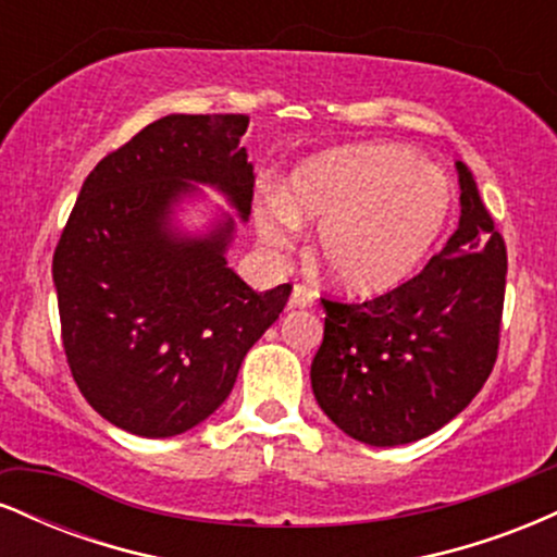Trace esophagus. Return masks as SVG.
<instances>
[{
	"instance_id": "esophagus-1",
	"label": "esophagus",
	"mask_w": 557,
	"mask_h": 557,
	"mask_svg": "<svg viewBox=\"0 0 557 557\" xmlns=\"http://www.w3.org/2000/svg\"><path fill=\"white\" fill-rule=\"evenodd\" d=\"M317 300V293L309 290L306 285H293L290 293V309H309L311 304Z\"/></svg>"
}]
</instances>
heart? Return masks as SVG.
Instances as JSON below:
<instances>
[{
	"label": "heart",
	"instance_id": "obj_1",
	"mask_svg": "<svg viewBox=\"0 0 557 557\" xmlns=\"http://www.w3.org/2000/svg\"><path fill=\"white\" fill-rule=\"evenodd\" d=\"M453 212L440 168L393 144L327 149L298 164L285 198L259 212V235L287 246L298 225H319L317 264L348 296H385L421 270Z\"/></svg>",
	"mask_w": 557,
	"mask_h": 557
}]
</instances>
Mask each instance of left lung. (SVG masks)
Returning a JSON list of instances; mask_svg holds the SVG:
<instances>
[{
    "instance_id": "obj_1",
    "label": "left lung",
    "mask_w": 557,
    "mask_h": 557,
    "mask_svg": "<svg viewBox=\"0 0 557 557\" xmlns=\"http://www.w3.org/2000/svg\"><path fill=\"white\" fill-rule=\"evenodd\" d=\"M461 220L417 277L363 304L324 306L311 389L330 421L359 443L395 447L443 430L495 367L505 243L474 175L456 162Z\"/></svg>"
}]
</instances>
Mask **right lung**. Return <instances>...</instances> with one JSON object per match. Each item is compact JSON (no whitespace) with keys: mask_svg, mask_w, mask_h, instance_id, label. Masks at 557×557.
<instances>
[{"mask_svg":"<svg viewBox=\"0 0 557 557\" xmlns=\"http://www.w3.org/2000/svg\"><path fill=\"white\" fill-rule=\"evenodd\" d=\"M246 127V114L146 125L96 164L57 243L70 372L94 411L138 437H175L212 417L290 296V285L257 293L227 267L257 181ZM190 211L201 226L184 225Z\"/></svg>","mask_w":557,"mask_h":557,"instance_id":"add662e5","label":"right lung"}]
</instances>
